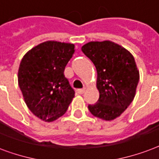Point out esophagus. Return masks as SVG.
Here are the masks:
<instances>
[{"mask_svg": "<svg viewBox=\"0 0 159 159\" xmlns=\"http://www.w3.org/2000/svg\"><path fill=\"white\" fill-rule=\"evenodd\" d=\"M84 91H85V89H77V93L79 94H82V93H84Z\"/></svg>", "mask_w": 159, "mask_h": 159, "instance_id": "34e87169", "label": "esophagus"}]
</instances>
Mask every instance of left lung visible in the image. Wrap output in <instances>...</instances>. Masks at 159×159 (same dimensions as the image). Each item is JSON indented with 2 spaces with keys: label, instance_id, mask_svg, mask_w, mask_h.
Masks as SVG:
<instances>
[{
  "label": "left lung",
  "instance_id": "obj_1",
  "mask_svg": "<svg viewBox=\"0 0 159 159\" xmlns=\"http://www.w3.org/2000/svg\"><path fill=\"white\" fill-rule=\"evenodd\" d=\"M81 50L97 70V88L99 98L89 105L96 117L111 120L130 106L139 80L134 57L121 46L111 41L90 42Z\"/></svg>",
  "mask_w": 159,
  "mask_h": 159
}]
</instances>
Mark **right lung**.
I'll list each match as a JSON object with an SVG mask.
<instances>
[{"instance_id": "right-lung-1", "label": "right lung", "mask_w": 159, "mask_h": 159, "mask_svg": "<svg viewBox=\"0 0 159 159\" xmlns=\"http://www.w3.org/2000/svg\"><path fill=\"white\" fill-rule=\"evenodd\" d=\"M75 45L48 41L29 51L20 62L18 82L25 103L34 115L53 121L64 115L75 91L64 75Z\"/></svg>"}]
</instances>
